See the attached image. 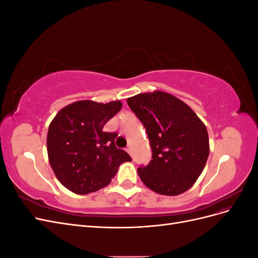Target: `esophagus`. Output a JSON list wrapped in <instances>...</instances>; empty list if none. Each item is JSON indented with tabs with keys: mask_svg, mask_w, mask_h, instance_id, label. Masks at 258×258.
Here are the masks:
<instances>
[{
	"mask_svg": "<svg viewBox=\"0 0 258 258\" xmlns=\"http://www.w3.org/2000/svg\"><path fill=\"white\" fill-rule=\"evenodd\" d=\"M126 151L131 155V145H128V146L126 147Z\"/></svg>",
	"mask_w": 258,
	"mask_h": 258,
	"instance_id": "1",
	"label": "esophagus"
}]
</instances>
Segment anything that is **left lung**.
<instances>
[{"instance_id":"left-lung-1","label":"left lung","mask_w":258,"mask_h":258,"mask_svg":"<svg viewBox=\"0 0 258 258\" xmlns=\"http://www.w3.org/2000/svg\"><path fill=\"white\" fill-rule=\"evenodd\" d=\"M127 103L144 124L153 152L150 163L138 168L140 178L165 196L188 190L209 157L205 123L182 100L163 91L139 93Z\"/></svg>"}]
</instances>
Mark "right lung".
Wrapping results in <instances>:
<instances>
[{
  "mask_svg": "<svg viewBox=\"0 0 258 258\" xmlns=\"http://www.w3.org/2000/svg\"><path fill=\"white\" fill-rule=\"evenodd\" d=\"M120 101L99 103L76 101L61 108L47 134L51 169L66 188L77 195L97 191L111 183L130 156L115 145L116 132H104V124L120 111Z\"/></svg>",
  "mask_w": 258,
  "mask_h": 258,
  "instance_id": "right-lung-1",
  "label": "right lung"
}]
</instances>
